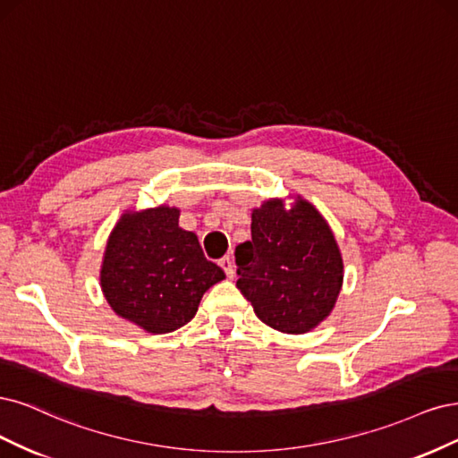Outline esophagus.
<instances>
[{"instance_id": "34e87169", "label": "esophagus", "mask_w": 458, "mask_h": 458, "mask_svg": "<svg viewBox=\"0 0 458 458\" xmlns=\"http://www.w3.org/2000/svg\"><path fill=\"white\" fill-rule=\"evenodd\" d=\"M218 264H220V268H223L225 272H226V276L232 279L233 276H235V267H233V260L230 259V257H223L218 260Z\"/></svg>"}]
</instances>
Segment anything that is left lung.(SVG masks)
Returning a JSON list of instances; mask_svg holds the SVG:
<instances>
[{"mask_svg": "<svg viewBox=\"0 0 458 458\" xmlns=\"http://www.w3.org/2000/svg\"><path fill=\"white\" fill-rule=\"evenodd\" d=\"M291 199L287 208L270 198L250 213V242L235 247V285L262 323L302 335L333 312L344 262L323 215L301 196Z\"/></svg>", "mask_w": 458, "mask_h": 458, "instance_id": "obj_1", "label": "left lung"}]
</instances>
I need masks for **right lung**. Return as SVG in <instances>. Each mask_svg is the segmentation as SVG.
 <instances>
[{
	"instance_id": "1",
	"label": "right lung",
	"mask_w": 458,
	"mask_h": 458,
	"mask_svg": "<svg viewBox=\"0 0 458 458\" xmlns=\"http://www.w3.org/2000/svg\"><path fill=\"white\" fill-rule=\"evenodd\" d=\"M179 208L129 209L112 228L100 289L114 312L164 335L196 316L203 293L226 277L203 255L198 235L179 226Z\"/></svg>"
}]
</instances>
